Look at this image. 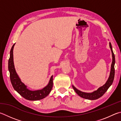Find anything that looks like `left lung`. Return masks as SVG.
<instances>
[{"label":"left lung","mask_w":121,"mask_h":121,"mask_svg":"<svg viewBox=\"0 0 121 121\" xmlns=\"http://www.w3.org/2000/svg\"><path fill=\"white\" fill-rule=\"evenodd\" d=\"M109 47H110L112 53V57H113V60L112 63L111 65V72L110 74H109V77L108 78V79L107 80V82L104 85H103L102 87H100V88L96 91H94L93 93H83V92L81 91H79L77 89H76L73 86H72L73 89L76 93L78 94V95L80 96L81 97L87 99H90V100H95L97 99L100 98V97L104 95L107 89L109 88V87L111 86V85L112 84L113 82L114 79V76H115V68H114V65H115V56L113 53L112 47L111 43L109 42Z\"/></svg>","instance_id":"1"}]
</instances>
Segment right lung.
Segmentation results:
<instances>
[{"label":"right lung","mask_w":121,"mask_h":121,"mask_svg":"<svg viewBox=\"0 0 121 121\" xmlns=\"http://www.w3.org/2000/svg\"><path fill=\"white\" fill-rule=\"evenodd\" d=\"M13 45L10 52V57L8 60V70L10 73V82L14 89L24 98L30 100H38L45 98L49 95L53 87V76H51L49 82L47 86L41 90L31 91L26 88V86L21 82L17 75L14 67L13 61Z\"/></svg>","instance_id":"obj_1"}]
</instances>
